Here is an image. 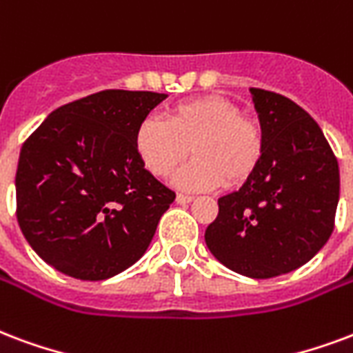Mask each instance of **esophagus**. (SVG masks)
Returning <instances> with one entry per match:
<instances>
[{
    "instance_id": "obj_1",
    "label": "esophagus",
    "mask_w": 353,
    "mask_h": 353,
    "mask_svg": "<svg viewBox=\"0 0 353 353\" xmlns=\"http://www.w3.org/2000/svg\"><path fill=\"white\" fill-rule=\"evenodd\" d=\"M192 200H194V196H190V194H177L176 196V202L181 203V205H183V203H190Z\"/></svg>"
}]
</instances>
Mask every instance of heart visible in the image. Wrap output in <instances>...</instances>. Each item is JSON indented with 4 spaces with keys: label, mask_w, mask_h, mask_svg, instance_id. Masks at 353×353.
Segmentation results:
<instances>
[{
    "label": "heart",
    "mask_w": 353,
    "mask_h": 353,
    "mask_svg": "<svg viewBox=\"0 0 353 353\" xmlns=\"http://www.w3.org/2000/svg\"><path fill=\"white\" fill-rule=\"evenodd\" d=\"M190 151L192 159L174 177L185 190H211L243 183L263 157L260 125L239 114L224 97H196L166 110V121L145 116L134 129V151L155 177L170 176Z\"/></svg>",
    "instance_id": "1"
}]
</instances>
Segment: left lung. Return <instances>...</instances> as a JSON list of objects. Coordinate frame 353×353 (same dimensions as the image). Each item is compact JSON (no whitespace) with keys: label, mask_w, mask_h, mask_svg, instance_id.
<instances>
[{"label":"left lung","mask_w":353,"mask_h":353,"mask_svg":"<svg viewBox=\"0 0 353 353\" xmlns=\"http://www.w3.org/2000/svg\"><path fill=\"white\" fill-rule=\"evenodd\" d=\"M263 134L256 172L219 198L205 245L228 270L271 279L301 268L330 239L339 163L320 125L279 93L250 88Z\"/></svg>","instance_id":"1"}]
</instances>
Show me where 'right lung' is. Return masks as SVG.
<instances>
[{
  "instance_id": "add662e5",
  "label": "right lung",
  "mask_w": 353,
  "mask_h": 353,
  "mask_svg": "<svg viewBox=\"0 0 353 353\" xmlns=\"http://www.w3.org/2000/svg\"><path fill=\"white\" fill-rule=\"evenodd\" d=\"M166 93L106 90L59 106L20 151L17 216L31 249L80 281L143 256L176 194L143 168L134 129Z\"/></svg>"
}]
</instances>
